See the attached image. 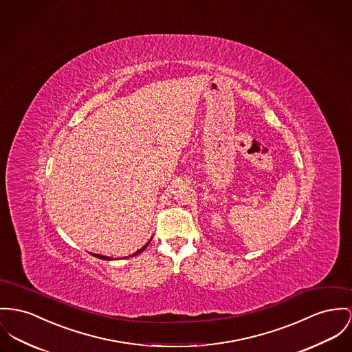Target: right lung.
<instances>
[{"label":"right lung","instance_id":"obj_1","mask_svg":"<svg viewBox=\"0 0 352 352\" xmlns=\"http://www.w3.org/2000/svg\"><path fill=\"white\" fill-rule=\"evenodd\" d=\"M149 243H151V240H149V241H148V243H146V244H145V245H144L141 250H139L138 252H135V254H133V255H131V256H136V255H139L140 252H142V251H144V250L148 247V244H149ZM92 255H94V258H102V260H111V258H109V256H102V255H98V254H92Z\"/></svg>","mask_w":352,"mask_h":352}]
</instances>
